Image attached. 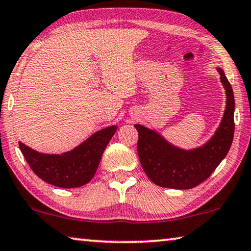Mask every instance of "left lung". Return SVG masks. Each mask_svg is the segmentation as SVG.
Returning a JSON list of instances; mask_svg holds the SVG:
<instances>
[{
  "instance_id": "left-lung-1",
  "label": "left lung",
  "mask_w": 251,
  "mask_h": 251,
  "mask_svg": "<svg viewBox=\"0 0 251 251\" xmlns=\"http://www.w3.org/2000/svg\"><path fill=\"white\" fill-rule=\"evenodd\" d=\"M226 91V110L218 129L205 144L193 149L173 145L156 130L134 125L139 133L138 155L149 179L158 186L188 190L209 178L231 147L234 133V96L222 68L218 67Z\"/></svg>"
}]
</instances>
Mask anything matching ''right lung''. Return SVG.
<instances>
[{"label": "right lung", "instance_id": "obj_1", "mask_svg": "<svg viewBox=\"0 0 251 251\" xmlns=\"http://www.w3.org/2000/svg\"><path fill=\"white\" fill-rule=\"evenodd\" d=\"M117 126L96 131L85 141L60 155L44 153L19 141V147L34 174L46 183L63 188H74L93 178L102 155L109 145Z\"/></svg>", "mask_w": 251, "mask_h": 251}]
</instances>
